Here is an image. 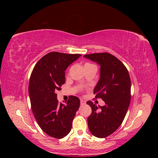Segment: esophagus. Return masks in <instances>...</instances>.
Instances as JSON below:
<instances>
[{"mask_svg":"<svg viewBox=\"0 0 158 158\" xmlns=\"http://www.w3.org/2000/svg\"><path fill=\"white\" fill-rule=\"evenodd\" d=\"M80 104H81V106H84V105L85 104V102L84 101V100H81Z\"/></svg>","mask_w":158,"mask_h":158,"instance_id":"1","label":"esophagus"}]
</instances>
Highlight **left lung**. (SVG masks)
Segmentation results:
<instances>
[{"label": "left lung", "mask_w": 158, "mask_h": 158, "mask_svg": "<svg viewBox=\"0 0 158 158\" xmlns=\"http://www.w3.org/2000/svg\"><path fill=\"white\" fill-rule=\"evenodd\" d=\"M84 57L100 66V78L94 89L95 98H102L103 106L87 102L92 108L88 118L91 133L98 138H106L121 126L131 102V82L128 72L117 57L108 53H93Z\"/></svg>", "instance_id": "8db88e82"}]
</instances>
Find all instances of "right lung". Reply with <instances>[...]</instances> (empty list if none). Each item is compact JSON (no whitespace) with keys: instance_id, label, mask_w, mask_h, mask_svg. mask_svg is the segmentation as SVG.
<instances>
[{"instance_id":"right-lung-1","label":"right lung","mask_w":158,"mask_h":158,"mask_svg":"<svg viewBox=\"0 0 158 158\" xmlns=\"http://www.w3.org/2000/svg\"><path fill=\"white\" fill-rule=\"evenodd\" d=\"M80 54L51 52L37 62L31 73L29 95L31 109L38 125L47 135L63 138L70 132L78 110V98L71 95L65 104L59 103L57 90L65 82V70Z\"/></svg>"}]
</instances>
